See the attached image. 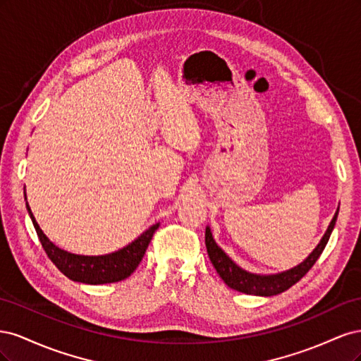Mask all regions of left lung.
<instances>
[{
  "label": "left lung",
  "mask_w": 361,
  "mask_h": 361,
  "mask_svg": "<svg viewBox=\"0 0 361 361\" xmlns=\"http://www.w3.org/2000/svg\"><path fill=\"white\" fill-rule=\"evenodd\" d=\"M337 215H338V207L319 244L314 247V250L301 262V264H298L297 267H293L290 269L277 272V274H255V272L245 271L239 265H236L235 262L224 253V250L221 247H218L209 226H206L204 244L214 268L216 269V272L220 274V277L224 280V283L228 288H232L238 292L248 293V295L272 297V295H279L281 292L288 290L290 286L295 285V283L300 281L305 274H307L309 269L314 265V262L319 259L326 243H329L330 235L336 226Z\"/></svg>",
  "instance_id": "8db88e82"
}]
</instances>
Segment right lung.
Wrapping results in <instances>:
<instances>
[{
  "label": "right lung",
  "mask_w": 361,
  "mask_h": 361,
  "mask_svg": "<svg viewBox=\"0 0 361 361\" xmlns=\"http://www.w3.org/2000/svg\"><path fill=\"white\" fill-rule=\"evenodd\" d=\"M25 204L32 226H35L37 236L42 243V247L47 251V255L52 260V264L56 265L68 279L73 281L87 283V285H105V283H114L128 279L140 265L152 236H154L155 231L159 227V223L150 226L147 231H145L137 239H134L133 243L117 251H113V253L102 256L75 255L49 241V238L42 232L35 215H32L28 202Z\"/></svg>",
  "instance_id": "obj_1"
}]
</instances>
